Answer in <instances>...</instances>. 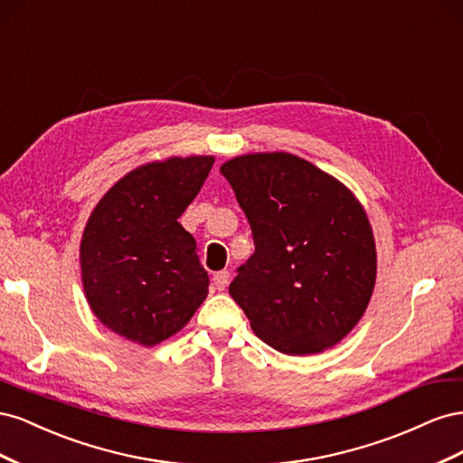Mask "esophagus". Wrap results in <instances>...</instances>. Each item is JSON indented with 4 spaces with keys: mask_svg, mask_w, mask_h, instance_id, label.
Wrapping results in <instances>:
<instances>
[{
    "mask_svg": "<svg viewBox=\"0 0 463 463\" xmlns=\"http://www.w3.org/2000/svg\"><path fill=\"white\" fill-rule=\"evenodd\" d=\"M213 282H214V288H216L218 291H223V289L228 288V284H230V272H228V270L216 272L214 278H213Z\"/></svg>",
    "mask_w": 463,
    "mask_h": 463,
    "instance_id": "esophagus-1",
    "label": "esophagus"
}]
</instances>
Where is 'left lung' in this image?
I'll use <instances>...</instances> for the list:
<instances>
[{"label":"left lung","instance_id":"1","mask_svg":"<svg viewBox=\"0 0 463 463\" xmlns=\"http://www.w3.org/2000/svg\"><path fill=\"white\" fill-rule=\"evenodd\" d=\"M220 172L253 230L255 255L230 284L250 328L286 355L342 342L376 282L365 208L342 181L289 152L243 154Z\"/></svg>","mask_w":463,"mask_h":463}]
</instances>
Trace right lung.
<instances>
[{
  "mask_svg": "<svg viewBox=\"0 0 463 463\" xmlns=\"http://www.w3.org/2000/svg\"><path fill=\"white\" fill-rule=\"evenodd\" d=\"M214 156H172L125 174L98 201L80 240V278L96 318L152 347L184 328L208 296L197 241L177 218Z\"/></svg>",
  "mask_w": 463,
  "mask_h": 463,
  "instance_id": "obj_1",
  "label": "right lung"
}]
</instances>
